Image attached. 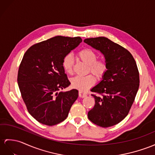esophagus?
I'll use <instances>...</instances> for the list:
<instances>
[{
    "label": "esophagus",
    "instance_id": "esophagus-1",
    "mask_svg": "<svg viewBox=\"0 0 155 155\" xmlns=\"http://www.w3.org/2000/svg\"><path fill=\"white\" fill-rule=\"evenodd\" d=\"M79 96H80L81 98H84L87 96V94L84 93L83 91H79Z\"/></svg>",
    "mask_w": 155,
    "mask_h": 155
}]
</instances>
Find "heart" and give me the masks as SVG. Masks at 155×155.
<instances>
[{
    "instance_id": "b5f03b06",
    "label": "heart",
    "mask_w": 155,
    "mask_h": 155,
    "mask_svg": "<svg viewBox=\"0 0 155 155\" xmlns=\"http://www.w3.org/2000/svg\"><path fill=\"white\" fill-rule=\"evenodd\" d=\"M78 57L89 66V71L97 78H102L107 72L108 65L106 60L97 59L96 52L90 48H84L78 53ZM64 70L68 74H72L74 71V60L70 54L66 56L62 60ZM95 79L92 75L86 76H75L71 80V84L74 88L81 91L87 90L95 84Z\"/></svg>"
}]
</instances>
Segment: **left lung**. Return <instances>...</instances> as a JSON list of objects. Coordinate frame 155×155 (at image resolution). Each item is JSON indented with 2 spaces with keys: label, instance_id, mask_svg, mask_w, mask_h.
Listing matches in <instances>:
<instances>
[{
  "label": "left lung",
  "instance_id": "1",
  "mask_svg": "<svg viewBox=\"0 0 155 155\" xmlns=\"http://www.w3.org/2000/svg\"><path fill=\"white\" fill-rule=\"evenodd\" d=\"M84 42L104 56L108 65L103 80L91 90L95 98L88 118L103 127L116 125L126 118L139 86V74L133 56L107 37L85 39Z\"/></svg>",
  "mask_w": 155,
  "mask_h": 155
}]
</instances>
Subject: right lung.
<instances>
[{
	"label": "right lung",
	"mask_w": 155,
	"mask_h": 155,
	"mask_svg": "<svg viewBox=\"0 0 155 155\" xmlns=\"http://www.w3.org/2000/svg\"><path fill=\"white\" fill-rule=\"evenodd\" d=\"M82 41L80 37L56 36L32 45L19 67L18 84L29 113L37 121L54 126L64 121L78 91L59 92L70 85L62 60Z\"/></svg>",
	"instance_id": "obj_1"
}]
</instances>
